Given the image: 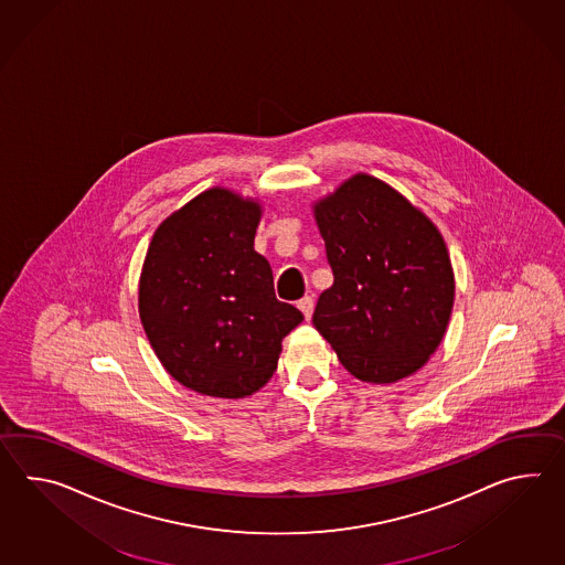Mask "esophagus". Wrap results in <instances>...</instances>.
Masks as SVG:
<instances>
[{
    "instance_id": "34e87169",
    "label": "esophagus",
    "mask_w": 565,
    "mask_h": 565,
    "mask_svg": "<svg viewBox=\"0 0 565 565\" xmlns=\"http://www.w3.org/2000/svg\"><path fill=\"white\" fill-rule=\"evenodd\" d=\"M298 308H300L301 313H303V318H306V320H310V318H312L313 312L312 296H306V298H301V300L298 301Z\"/></svg>"
}]
</instances>
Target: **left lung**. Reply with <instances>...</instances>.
Returning <instances> with one entry per match:
<instances>
[{
	"label": "left lung",
	"mask_w": 565,
	"mask_h": 565,
	"mask_svg": "<svg viewBox=\"0 0 565 565\" xmlns=\"http://www.w3.org/2000/svg\"><path fill=\"white\" fill-rule=\"evenodd\" d=\"M334 284L312 322L364 383H397L436 352L454 306V269L438 226L402 192L354 174L313 202Z\"/></svg>",
	"instance_id": "1"
}]
</instances>
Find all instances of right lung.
Instances as JSON below:
<instances>
[{"label":"right lung","mask_w":565,"mask_h":565,"mask_svg":"<svg viewBox=\"0 0 565 565\" xmlns=\"http://www.w3.org/2000/svg\"><path fill=\"white\" fill-rule=\"evenodd\" d=\"M264 206L235 190H204L156 228L139 276L141 327L184 387L223 399L262 390L281 340L303 320L279 301L253 249Z\"/></svg>","instance_id":"right-lung-1"}]
</instances>
